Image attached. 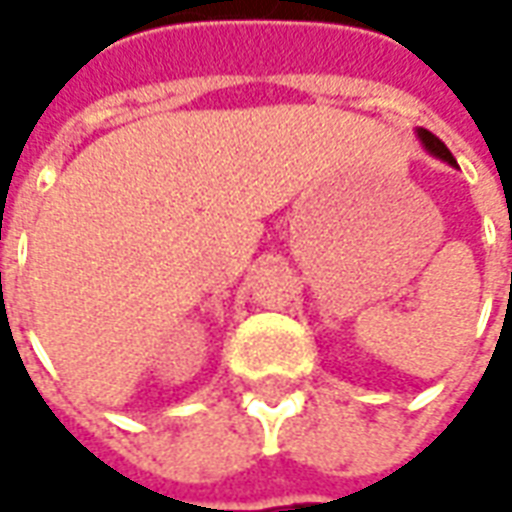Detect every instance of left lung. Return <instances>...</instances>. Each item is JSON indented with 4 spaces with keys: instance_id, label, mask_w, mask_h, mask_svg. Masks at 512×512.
Instances as JSON below:
<instances>
[{
    "instance_id": "8db88e82",
    "label": "left lung",
    "mask_w": 512,
    "mask_h": 512,
    "mask_svg": "<svg viewBox=\"0 0 512 512\" xmlns=\"http://www.w3.org/2000/svg\"><path fill=\"white\" fill-rule=\"evenodd\" d=\"M419 139H422V145L428 147L433 156L444 158L447 164H452V167H455V158H452V153H450V150H447V145L441 142L439 136L430 134V131H425V128H419Z\"/></svg>"
}]
</instances>
